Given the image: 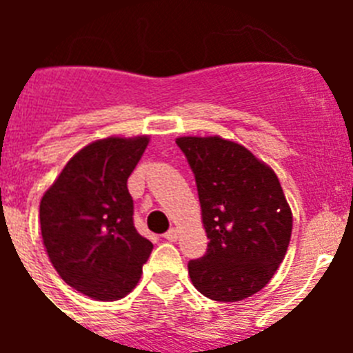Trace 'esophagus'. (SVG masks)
<instances>
[{
    "label": "esophagus",
    "instance_id": "34e87169",
    "mask_svg": "<svg viewBox=\"0 0 353 353\" xmlns=\"http://www.w3.org/2000/svg\"><path fill=\"white\" fill-rule=\"evenodd\" d=\"M164 239L170 240V242H176V240H179V230H176V228L168 230V232L164 233Z\"/></svg>",
    "mask_w": 353,
    "mask_h": 353
}]
</instances>
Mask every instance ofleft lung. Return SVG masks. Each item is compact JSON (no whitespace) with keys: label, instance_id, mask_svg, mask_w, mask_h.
Segmentation results:
<instances>
[{"label":"left lung","instance_id":"8db88e82","mask_svg":"<svg viewBox=\"0 0 353 353\" xmlns=\"http://www.w3.org/2000/svg\"><path fill=\"white\" fill-rule=\"evenodd\" d=\"M194 173L208 248L189 261L205 297L236 302L260 292L277 270L292 236V210L276 173L233 141L179 138Z\"/></svg>","mask_w":353,"mask_h":353}]
</instances>
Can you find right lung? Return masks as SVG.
I'll return each instance as SVG.
<instances>
[{
	"instance_id": "1",
	"label": "right lung",
	"mask_w": 353,
	"mask_h": 353,
	"mask_svg": "<svg viewBox=\"0 0 353 353\" xmlns=\"http://www.w3.org/2000/svg\"><path fill=\"white\" fill-rule=\"evenodd\" d=\"M146 136L108 138L79 150L40 201L43 245L67 285L118 301L138 285L154 244L134 226L127 180Z\"/></svg>"
}]
</instances>
